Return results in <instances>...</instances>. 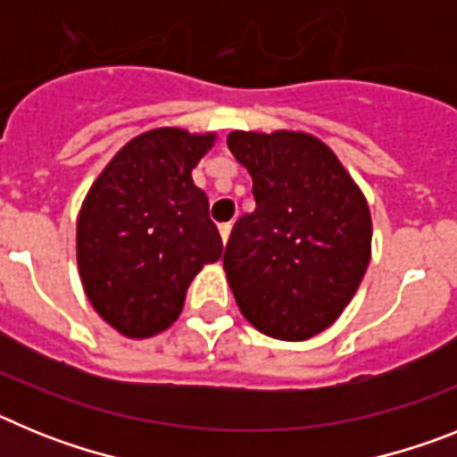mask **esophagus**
<instances>
[{"mask_svg":"<svg viewBox=\"0 0 457 457\" xmlns=\"http://www.w3.org/2000/svg\"><path fill=\"white\" fill-rule=\"evenodd\" d=\"M231 228H233V224L231 221H228V224H221L220 226V236H221V242H228V236H231Z\"/></svg>","mask_w":457,"mask_h":457,"instance_id":"34e87169","label":"esophagus"}]
</instances>
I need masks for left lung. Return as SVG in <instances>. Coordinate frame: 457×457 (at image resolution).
Listing matches in <instances>:
<instances>
[{
    "label": "left lung",
    "instance_id": "obj_1",
    "mask_svg": "<svg viewBox=\"0 0 457 457\" xmlns=\"http://www.w3.org/2000/svg\"><path fill=\"white\" fill-rule=\"evenodd\" d=\"M228 148L256 210L233 226L224 270L242 316L281 341L334 325L370 261V210L332 148L306 132L236 130Z\"/></svg>",
    "mask_w": 457,
    "mask_h": 457
}]
</instances>
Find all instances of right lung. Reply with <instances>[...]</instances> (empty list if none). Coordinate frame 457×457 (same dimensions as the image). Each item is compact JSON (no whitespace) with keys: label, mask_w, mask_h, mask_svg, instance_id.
I'll return each instance as SVG.
<instances>
[{"label":"right lung","mask_w":457,"mask_h":457,"mask_svg":"<svg viewBox=\"0 0 457 457\" xmlns=\"http://www.w3.org/2000/svg\"><path fill=\"white\" fill-rule=\"evenodd\" d=\"M215 135L157 128L128 141L78 217V268L91 306L116 332L146 338L180 316L192 278L224 252L192 169Z\"/></svg>","instance_id":"add662e5"}]
</instances>
